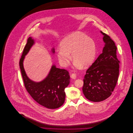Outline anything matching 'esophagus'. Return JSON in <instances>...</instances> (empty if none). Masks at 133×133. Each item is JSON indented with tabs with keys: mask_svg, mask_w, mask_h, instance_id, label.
<instances>
[{
	"mask_svg": "<svg viewBox=\"0 0 133 133\" xmlns=\"http://www.w3.org/2000/svg\"><path fill=\"white\" fill-rule=\"evenodd\" d=\"M71 78H72V79H76V74H75V73H73V74H71Z\"/></svg>",
	"mask_w": 133,
	"mask_h": 133,
	"instance_id": "obj_1",
	"label": "esophagus"
}]
</instances>
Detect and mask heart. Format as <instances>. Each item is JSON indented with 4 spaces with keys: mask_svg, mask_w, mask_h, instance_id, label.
Wrapping results in <instances>:
<instances>
[{
    "mask_svg": "<svg viewBox=\"0 0 133 133\" xmlns=\"http://www.w3.org/2000/svg\"><path fill=\"white\" fill-rule=\"evenodd\" d=\"M57 50L59 60L64 66L69 63L71 53L76 68L87 67L92 63L96 55L94 40L82 32L72 33L64 37Z\"/></svg>",
    "mask_w": 133,
    "mask_h": 133,
    "instance_id": "1",
    "label": "heart"
}]
</instances>
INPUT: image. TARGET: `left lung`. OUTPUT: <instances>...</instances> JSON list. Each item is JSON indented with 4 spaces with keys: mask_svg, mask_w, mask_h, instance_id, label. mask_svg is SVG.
Here are the masks:
<instances>
[{
    "mask_svg": "<svg viewBox=\"0 0 133 133\" xmlns=\"http://www.w3.org/2000/svg\"><path fill=\"white\" fill-rule=\"evenodd\" d=\"M101 32L105 43L101 54L89 68L84 76L83 92L91 101L101 102L112 94L118 81L120 62L117 57V47L106 34Z\"/></svg>",
    "mask_w": 133,
    "mask_h": 133,
    "instance_id": "8db88e82",
    "label": "left lung"
}]
</instances>
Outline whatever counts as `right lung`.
Wrapping results in <instances>:
<instances>
[{"label": "right lung", "instance_id": "add662e5", "mask_svg": "<svg viewBox=\"0 0 133 133\" xmlns=\"http://www.w3.org/2000/svg\"><path fill=\"white\" fill-rule=\"evenodd\" d=\"M35 43V40L29 37L20 59L19 66L27 92L32 98L45 107L54 109L61 107L65 99V89L70 83L69 72L66 70L57 68L53 64L47 77L40 82H35L27 76L23 66L25 56ZM52 52L55 53L53 48Z\"/></svg>", "mask_w": 133, "mask_h": 133}]
</instances>
